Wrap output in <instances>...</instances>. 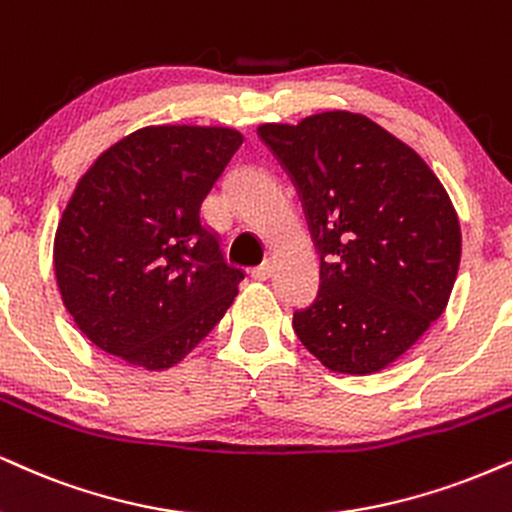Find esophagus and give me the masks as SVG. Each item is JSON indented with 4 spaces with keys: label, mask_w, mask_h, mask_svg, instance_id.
<instances>
[{
    "label": "esophagus",
    "mask_w": 512,
    "mask_h": 512,
    "mask_svg": "<svg viewBox=\"0 0 512 512\" xmlns=\"http://www.w3.org/2000/svg\"><path fill=\"white\" fill-rule=\"evenodd\" d=\"M272 272H274V267H272V264H269V262H264V264H260V267H255V269H252L250 276H252V279H255V281H267L269 276H272Z\"/></svg>",
    "instance_id": "obj_1"
}]
</instances>
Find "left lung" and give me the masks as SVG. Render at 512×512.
I'll use <instances>...</instances> for the list:
<instances>
[{
  "mask_svg": "<svg viewBox=\"0 0 512 512\" xmlns=\"http://www.w3.org/2000/svg\"><path fill=\"white\" fill-rule=\"evenodd\" d=\"M257 135L298 190L319 252V293L293 312L295 334L334 372H379L451 298L460 224L446 190L362 114L264 123Z\"/></svg>",
  "mask_w": 512,
  "mask_h": 512,
  "instance_id": "obj_1",
  "label": "left lung"
}]
</instances>
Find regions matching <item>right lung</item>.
<instances>
[{
    "mask_svg": "<svg viewBox=\"0 0 512 512\" xmlns=\"http://www.w3.org/2000/svg\"><path fill=\"white\" fill-rule=\"evenodd\" d=\"M243 135L147 126L109 147L78 181L54 238V274L78 329L135 367H174L238 295L200 207Z\"/></svg>",
    "mask_w": 512,
    "mask_h": 512,
    "instance_id": "1",
    "label": "right lung"
}]
</instances>
